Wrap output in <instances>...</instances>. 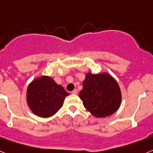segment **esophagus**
<instances>
[{
  "mask_svg": "<svg viewBox=\"0 0 153 153\" xmlns=\"http://www.w3.org/2000/svg\"><path fill=\"white\" fill-rule=\"evenodd\" d=\"M71 93H72L73 94H77V90H76V89H75V90H73V91L71 92Z\"/></svg>",
  "mask_w": 153,
  "mask_h": 153,
  "instance_id": "34e87169",
  "label": "esophagus"
}]
</instances>
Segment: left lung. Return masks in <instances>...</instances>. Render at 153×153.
<instances>
[{"instance_id": "left-lung-1", "label": "left lung", "mask_w": 153, "mask_h": 153, "mask_svg": "<svg viewBox=\"0 0 153 153\" xmlns=\"http://www.w3.org/2000/svg\"><path fill=\"white\" fill-rule=\"evenodd\" d=\"M79 97L83 106L94 117L113 114L120 107L121 92L118 83L108 74H87Z\"/></svg>"}]
</instances>
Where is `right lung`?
Segmentation results:
<instances>
[{"label":"right lung","instance_id":"right-lung-1","mask_svg":"<svg viewBox=\"0 0 153 153\" xmlns=\"http://www.w3.org/2000/svg\"><path fill=\"white\" fill-rule=\"evenodd\" d=\"M69 95L63 87L49 76L34 79L27 87V101L34 114L50 117L62 107L65 97Z\"/></svg>","mask_w":153,"mask_h":153}]
</instances>
